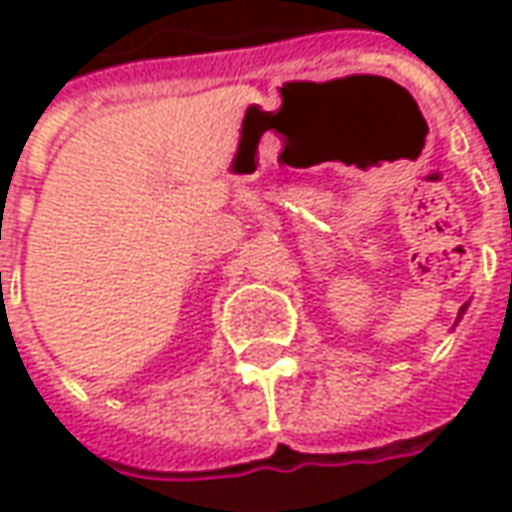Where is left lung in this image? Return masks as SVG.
Listing matches in <instances>:
<instances>
[{
    "label": "left lung",
    "instance_id": "left-lung-1",
    "mask_svg": "<svg viewBox=\"0 0 512 512\" xmlns=\"http://www.w3.org/2000/svg\"><path fill=\"white\" fill-rule=\"evenodd\" d=\"M459 312H465V307H462V310H459Z\"/></svg>",
    "mask_w": 512,
    "mask_h": 512
}]
</instances>
